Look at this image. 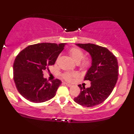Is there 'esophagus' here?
Masks as SVG:
<instances>
[{
  "mask_svg": "<svg viewBox=\"0 0 134 134\" xmlns=\"http://www.w3.org/2000/svg\"><path fill=\"white\" fill-rule=\"evenodd\" d=\"M65 83L66 85V86H68V87H72V85H71V84H69V83H66V82H65Z\"/></svg>",
  "mask_w": 134,
  "mask_h": 134,
  "instance_id": "esophagus-1",
  "label": "esophagus"
}]
</instances>
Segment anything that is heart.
I'll return each instance as SVG.
<instances>
[{
	"instance_id": "b5f03b06",
	"label": "heart",
	"mask_w": 134,
	"mask_h": 134,
	"mask_svg": "<svg viewBox=\"0 0 134 134\" xmlns=\"http://www.w3.org/2000/svg\"><path fill=\"white\" fill-rule=\"evenodd\" d=\"M69 54L73 60L76 63H79L80 68L86 69L91 66V62L90 58L87 57H84L83 52L81 49L77 47H72L69 50ZM77 74L76 72H66L62 74V76L63 79L68 81H70L72 77L77 76Z\"/></svg>"
}]
</instances>
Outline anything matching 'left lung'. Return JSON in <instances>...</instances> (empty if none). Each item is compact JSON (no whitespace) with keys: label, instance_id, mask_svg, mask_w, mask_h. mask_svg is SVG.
Returning <instances> with one entry per match:
<instances>
[{"label":"left lung","instance_id":"1","mask_svg":"<svg viewBox=\"0 0 134 134\" xmlns=\"http://www.w3.org/2000/svg\"><path fill=\"white\" fill-rule=\"evenodd\" d=\"M76 45L89 53L92 62L84 79L91 82V87L85 88L79 85L81 91L74 100L84 107H93L103 102L112 92L118 80V61L106 47L90 43Z\"/></svg>","mask_w":134,"mask_h":134}]
</instances>
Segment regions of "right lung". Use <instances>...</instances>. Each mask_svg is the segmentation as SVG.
Listing matches in <instances>:
<instances>
[{
    "label": "right lung",
    "mask_w": 134,
    "mask_h": 134,
    "mask_svg": "<svg viewBox=\"0 0 134 134\" xmlns=\"http://www.w3.org/2000/svg\"><path fill=\"white\" fill-rule=\"evenodd\" d=\"M65 43H38L21 51L13 64V79L18 91L25 99L35 103L50 100L55 96L62 82H49L43 72L54 65Z\"/></svg>",
    "instance_id": "add662e5"
}]
</instances>
